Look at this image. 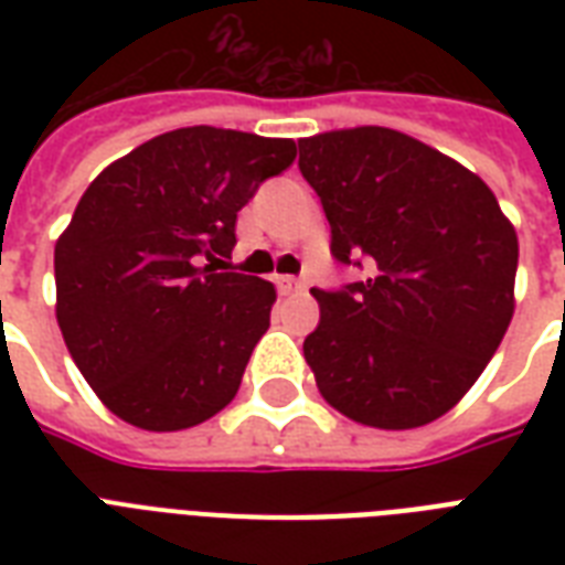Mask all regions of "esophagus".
Instances as JSON below:
<instances>
[{
	"mask_svg": "<svg viewBox=\"0 0 565 565\" xmlns=\"http://www.w3.org/2000/svg\"><path fill=\"white\" fill-rule=\"evenodd\" d=\"M275 284H278L281 296H292V292L305 290V284H301L299 278H292V275H278V278H275Z\"/></svg>",
	"mask_w": 565,
	"mask_h": 565,
	"instance_id": "1",
	"label": "esophagus"
}]
</instances>
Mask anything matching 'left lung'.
<instances>
[{
	"instance_id": "1",
	"label": "left lung",
	"mask_w": 565,
	"mask_h": 565,
	"mask_svg": "<svg viewBox=\"0 0 565 565\" xmlns=\"http://www.w3.org/2000/svg\"><path fill=\"white\" fill-rule=\"evenodd\" d=\"M340 264L363 281L313 290L305 361L322 398L370 428L404 430L455 407L513 319L519 239L475 172L381 126L299 140Z\"/></svg>"
}]
</instances>
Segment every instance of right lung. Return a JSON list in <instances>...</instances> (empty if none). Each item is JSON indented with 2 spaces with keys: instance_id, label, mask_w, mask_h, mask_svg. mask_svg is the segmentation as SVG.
I'll return each mask as SVG.
<instances>
[{
  "instance_id": "1",
  "label": "right lung",
  "mask_w": 565,
  "mask_h": 565,
  "mask_svg": "<svg viewBox=\"0 0 565 565\" xmlns=\"http://www.w3.org/2000/svg\"><path fill=\"white\" fill-rule=\"evenodd\" d=\"M292 161L284 137L193 126L146 140L84 190L55 243V313L119 419L184 430L237 395L275 287L213 260L231 257L239 207Z\"/></svg>"
}]
</instances>
